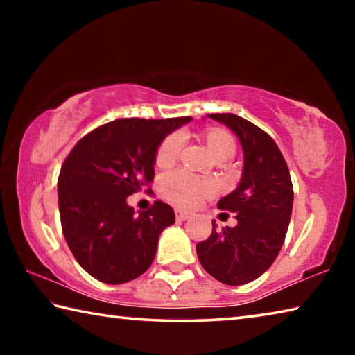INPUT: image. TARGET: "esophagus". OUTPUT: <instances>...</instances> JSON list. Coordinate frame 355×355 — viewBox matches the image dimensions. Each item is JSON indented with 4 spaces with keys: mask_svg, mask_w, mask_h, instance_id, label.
Here are the masks:
<instances>
[{
    "mask_svg": "<svg viewBox=\"0 0 355 355\" xmlns=\"http://www.w3.org/2000/svg\"><path fill=\"white\" fill-rule=\"evenodd\" d=\"M175 218H177V220H186L191 218V213L182 211V209H175Z\"/></svg>",
    "mask_w": 355,
    "mask_h": 355,
    "instance_id": "1",
    "label": "esophagus"
}]
</instances>
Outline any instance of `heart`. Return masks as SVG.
Segmentation results:
<instances>
[{
	"mask_svg": "<svg viewBox=\"0 0 355 355\" xmlns=\"http://www.w3.org/2000/svg\"><path fill=\"white\" fill-rule=\"evenodd\" d=\"M207 146L214 159L232 158L235 155V141L222 130H209L205 135ZM184 144L183 133H172L161 142L155 156V163L158 167H169L178 159ZM214 191V184L205 180L196 178L184 171H175L167 173L163 178V192L172 203L178 207L191 208L202 200V197L209 196Z\"/></svg>",
	"mask_w": 355,
	"mask_h": 355,
	"instance_id": "1",
	"label": "heart"
}]
</instances>
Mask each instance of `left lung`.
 Segmentation results:
<instances>
[{
  "label": "left lung",
  "mask_w": 355,
  "mask_h": 355,
  "mask_svg": "<svg viewBox=\"0 0 355 355\" xmlns=\"http://www.w3.org/2000/svg\"><path fill=\"white\" fill-rule=\"evenodd\" d=\"M238 136L244 166L238 188L218 202L235 213L238 224L218 230L196 245L203 269L225 285L260 277L284 245L293 209V184L286 161L268 133L235 114H208Z\"/></svg>",
  "instance_id": "left-lung-1"
}]
</instances>
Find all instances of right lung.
Wrapping results in <instances>:
<instances>
[{
  "instance_id": "1",
  "label": "right lung",
  "mask_w": 355,
  "mask_h": 355,
  "mask_svg": "<svg viewBox=\"0 0 355 355\" xmlns=\"http://www.w3.org/2000/svg\"><path fill=\"white\" fill-rule=\"evenodd\" d=\"M188 122L191 117L112 120L78 141L65 158L58 178L62 233L92 277L125 284L153 263L161 232L175 213L156 200L136 216L127 197L153 182L161 142Z\"/></svg>"
}]
</instances>
